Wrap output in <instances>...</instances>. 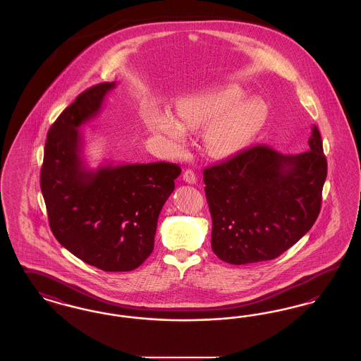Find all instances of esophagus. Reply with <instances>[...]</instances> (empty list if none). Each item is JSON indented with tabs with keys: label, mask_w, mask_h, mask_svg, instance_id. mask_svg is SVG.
I'll use <instances>...</instances> for the list:
<instances>
[{
	"label": "esophagus",
	"mask_w": 361,
	"mask_h": 361,
	"mask_svg": "<svg viewBox=\"0 0 361 361\" xmlns=\"http://www.w3.org/2000/svg\"><path fill=\"white\" fill-rule=\"evenodd\" d=\"M183 180L185 181V183H188V184H196V181H197V177H196V174L193 171H185L184 174H183Z\"/></svg>",
	"instance_id": "obj_1"
}]
</instances>
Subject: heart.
<instances>
[{"mask_svg": "<svg viewBox=\"0 0 361 361\" xmlns=\"http://www.w3.org/2000/svg\"><path fill=\"white\" fill-rule=\"evenodd\" d=\"M245 92L235 85H226L189 96L178 104V118L169 109H153L145 119L150 133L165 135L176 150L187 147L188 131L203 130L207 154L216 159L240 153L262 127L267 111L258 100L243 99ZM236 106L234 107L233 105Z\"/></svg>", "mask_w": 361, "mask_h": 361, "instance_id": "obj_1", "label": "heart"}]
</instances>
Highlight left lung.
<instances>
[{"mask_svg": "<svg viewBox=\"0 0 361 361\" xmlns=\"http://www.w3.org/2000/svg\"><path fill=\"white\" fill-rule=\"evenodd\" d=\"M307 152L281 154L256 146L204 169L211 246L224 262L279 257L315 224L327 174L317 126Z\"/></svg>", "mask_w": 361, "mask_h": 361, "instance_id": "8db88e82", "label": "left lung"}]
</instances>
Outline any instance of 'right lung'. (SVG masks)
I'll return each mask as SVG.
<instances>
[{
	"label": "right lung",
	"instance_id": "1",
	"mask_svg": "<svg viewBox=\"0 0 361 361\" xmlns=\"http://www.w3.org/2000/svg\"><path fill=\"white\" fill-rule=\"evenodd\" d=\"M115 86L89 87L50 127L40 188L63 247L105 272H128L152 255L159 212L181 169L168 162L87 168L78 128L96 118Z\"/></svg>",
	"mask_w": 361,
	"mask_h": 361
}]
</instances>
